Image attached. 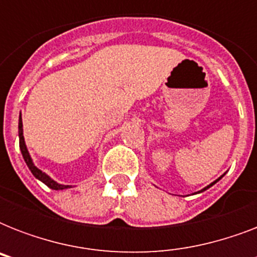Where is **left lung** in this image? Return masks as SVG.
<instances>
[{"instance_id":"8db88e82","label":"left lung","mask_w":257,"mask_h":257,"mask_svg":"<svg viewBox=\"0 0 257 257\" xmlns=\"http://www.w3.org/2000/svg\"><path fill=\"white\" fill-rule=\"evenodd\" d=\"M224 175H225V173H224ZM224 175H221V176H220V177H219V179H216V180H215V181H213V183H211V184H209V185H207V187H205V188H203V189H200V191H199V192H195V193H192V195H196V193H201V192H204V191H207L208 188H211V187H212V185H215V184H216V183H217V181H219V180H220V179H221V177H223V176H224Z\"/></svg>"}]
</instances>
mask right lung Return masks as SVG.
<instances>
[{
	"label": "right lung",
	"instance_id": "obj_1",
	"mask_svg": "<svg viewBox=\"0 0 257 257\" xmlns=\"http://www.w3.org/2000/svg\"><path fill=\"white\" fill-rule=\"evenodd\" d=\"M18 139H20V149H21L22 157L25 160L26 165L29 171L33 173V176L37 180H40L41 183H44L46 187H49L50 189H54V191H62V189H68V188H72V185H64V184L57 183L56 180H53L49 175H46L45 172H42L41 169L37 168L34 165L33 160H32V156H30L29 151L26 148L25 139H24V128H22V117L21 113H20V118H18Z\"/></svg>",
	"mask_w": 257,
	"mask_h": 257
}]
</instances>
